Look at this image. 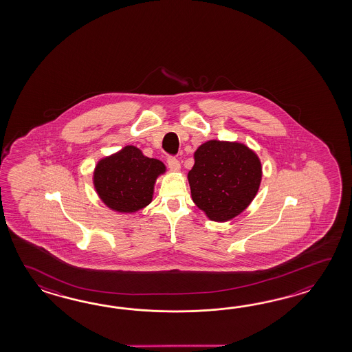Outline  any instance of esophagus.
<instances>
[{
    "instance_id": "esophagus-1",
    "label": "esophagus",
    "mask_w": 352,
    "mask_h": 352,
    "mask_svg": "<svg viewBox=\"0 0 352 352\" xmlns=\"http://www.w3.org/2000/svg\"><path fill=\"white\" fill-rule=\"evenodd\" d=\"M167 165H168V167H170L171 170H175V171L179 170V167H181L179 160L175 157L167 158Z\"/></svg>"
}]
</instances>
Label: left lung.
I'll return each instance as SVG.
<instances>
[{"instance_id":"8db88e82","label":"left lung","mask_w":352,"mask_h":352,"mask_svg":"<svg viewBox=\"0 0 352 352\" xmlns=\"http://www.w3.org/2000/svg\"><path fill=\"white\" fill-rule=\"evenodd\" d=\"M187 175L192 201L212 221L238 217L253 201L262 181V164L245 144L211 140L195 151Z\"/></svg>"}]
</instances>
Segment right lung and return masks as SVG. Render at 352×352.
<instances>
[{"label":"right lung","instance_id":"add662e5","mask_svg":"<svg viewBox=\"0 0 352 352\" xmlns=\"http://www.w3.org/2000/svg\"><path fill=\"white\" fill-rule=\"evenodd\" d=\"M165 171L160 160L146 157L135 146H126L98 162L93 184L109 209L135 212L152 201L155 182Z\"/></svg>","mask_w":352,"mask_h":352}]
</instances>
